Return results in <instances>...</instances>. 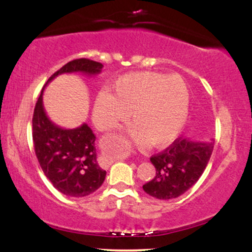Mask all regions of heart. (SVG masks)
Segmentation results:
<instances>
[{
    "instance_id": "b5f03b06",
    "label": "heart",
    "mask_w": 252,
    "mask_h": 252,
    "mask_svg": "<svg viewBox=\"0 0 252 252\" xmlns=\"http://www.w3.org/2000/svg\"><path fill=\"white\" fill-rule=\"evenodd\" d=\"M190 94L180 77L158 72H135L118 78L109 92L94 99L92 118L98 129H116L129 120L131 135L138 144L164 147L175 140L186 126Z\"/></svg>"
}]
</instances>
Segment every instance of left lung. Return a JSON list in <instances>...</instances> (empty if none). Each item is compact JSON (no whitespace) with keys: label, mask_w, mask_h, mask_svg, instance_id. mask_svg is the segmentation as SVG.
I'll return each mask as SVG.
<instances>
[{"label":"left lung","mask_w":252,"mask_h":252,"mask_svg":"<svg viewBox=\"0 0 252 252\" xmlns=\"http://www.w3.org/2000/svg\"><path fill=\"white\" fill-rule=\"evenodd\" d=\"M215 141L179 137L167 149L150 158L156 175L143 185L147 194L156 199H174L199 180L213 152Z\"/></svg>","instance_id":"1"}]
</instances>
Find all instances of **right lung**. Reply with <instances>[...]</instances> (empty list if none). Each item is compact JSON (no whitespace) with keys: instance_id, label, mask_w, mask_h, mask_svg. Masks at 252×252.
Here are the masks:
<instances>
[{"instance_id":"obj_1","label":"right lung","mask_w":252,"mask_h":252,"mask_svg":"<svg viewBox=\"0 0 252 252\" xmlns=\"http://www.w3.org/2000/svg\"><path fill=\"white\" fill-rule=\"evenodd\" d=\"M103 65L94 60L76 59L63 65L47 83L63 73L96 76ZM43 86V89H45ZM35 104L33 115V142L35 155L46 178L56 189L67 196L82 198L102 186L106 172L97 160L96 136L86 123L65 129L52 122L43 109L42 94Z\"/></svg>"}]
</instances>
